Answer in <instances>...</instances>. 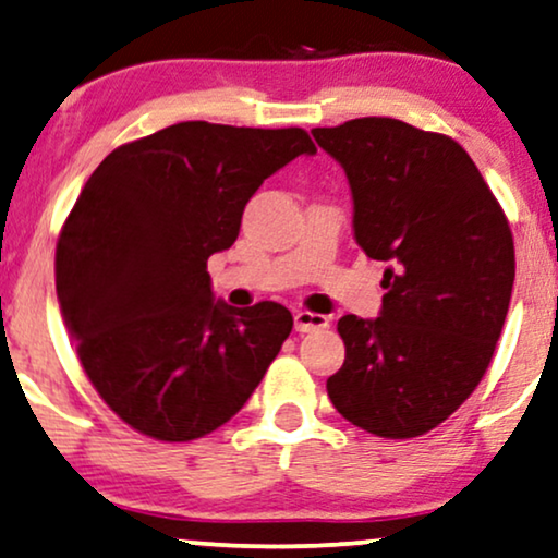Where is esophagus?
Masks as SVG:
<instances>
[{
    "label": "esophagus",
    "instance_id": "1",
    "mask_svg": "<svg viewBox=\"0 0 558 558\" xmlns=\"http://www.w3.org/2000/svg\"><path fill=\"white\" fill-rule=\"evenodd\" d=\"M328 328V317L317 315V313H307V310H300L294 315V330L296 332H315Z\"/></svg>",
    "mask_w": 558,
    "mask_h": 558
}]
</instances>
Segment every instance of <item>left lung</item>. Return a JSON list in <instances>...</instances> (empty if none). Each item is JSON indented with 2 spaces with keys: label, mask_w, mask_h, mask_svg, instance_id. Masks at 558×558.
I'll list each match as a JSON object with an SVG mask.
<instances>
[{
  "label": "left lung",
  "mask_w": 558,
  "mask_h": 558,
  "mask_svg": "<svg viewBox=\"0 0 558 558\" xmlns=\"http://www.w3.org/2000/svg\"><path fill=\"white\" fill-rule=\"evenodd\" d=\"M343 166L353 238L385 262L379 317L345 315V361L328 397L381 438H415L446 421L487 372L515 281L500 202L453 137L392 118L315 128Z\"/></svg>",
  "instance_id": "8db88e82"
}]
</instances>
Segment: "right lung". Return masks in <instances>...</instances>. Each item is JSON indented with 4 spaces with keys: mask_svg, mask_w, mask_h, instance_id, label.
<instances>
[{
    "mask_svg": "<svg viewBox=\"0 0 558 558\" xmlns=\"http://www.w3.org/2000/svg\"><path fill=\"white\" fill-rule=\"evenodd\" d=\"M317 154L302 128L177 122L114 148L56 245L78 361L130 428L184 444L228 423L292 332L277 302L215 300L207 258L235 243L264 179Z\"/></svg>",
    "mask_w": 558,
    "mask_h": 558,
    "instance_id": "right-lung-1",
    "label": "right lung"
}]
</instances>
